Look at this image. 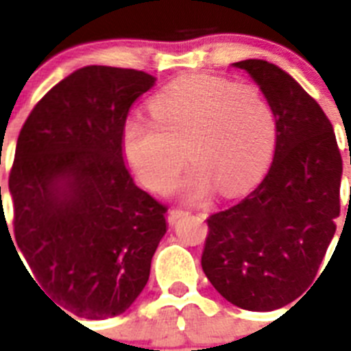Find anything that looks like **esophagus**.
<instances>
[{"mask_svg": "<svg viewBox=\"0 0 351 351\" xmlns=\"http://www.w3.org/2000/svg\"><path fill=\"white\" fill-rule=\"evenodd\" d=\"M188 214V210H182V209H170L169 214H167V219H169V223H176L178 219H181L182 216H186Z\"/></svg>", "mask_w": 351, "mask_h": 351, "instance_id": "34e87169", "label": "esophagus"}]
</instances>
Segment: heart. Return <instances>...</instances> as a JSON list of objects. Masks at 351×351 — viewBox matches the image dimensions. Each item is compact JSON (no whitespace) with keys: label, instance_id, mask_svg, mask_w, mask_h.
<instances>
[{"label":"heart","instance_id":"obj_1","mask_svg":"<svg viewBox=\"0 0 351 351\" xmlns=\"http://www.w3.org/2000/svg\"><path fill=\"white\" fill-rule=\"evenodd\" d=\"M149 110L153 119H126L121 142L142 184L156 193L178 182L188 158L186 197L202 200L214 188L234 197L256 181L274 151V110L253 84L179 77L151 98Z\"/></svg>","mask_w":351,"mask_h":351}]
</instances>
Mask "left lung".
I'll return each instance as SVG.
<instances>
[{"mask_svg":"<svg viewBox=\"0 0 351 351\" xmlns=\"http://www.w3.org/2000/svg\"><path fill=\"white\" fill-rule=\"evenodd\" d=\"M234 64L274 110V160L244 200L210 214L202 269L237 308L272 311L302 295L318 274L336 234L343 160L328 117L287 71L263 60Z\"/></svg>","mask_w":351,"mask_h":351,"instance_id":"obj_1","label":"left lung"}]
</instances>
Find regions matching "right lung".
Listing matches in <instances>:
<instances>
[{
	"instance_id": "add662e5",
	"label": "right lung",
	"mask_w": 351,
	"mask_h": 351,
	"mask_svg": "<svg viewBox=\"0 0 351 351\" xmlns=\"http://www.w3.org/2000/svg\"><path fill=\"white\" fill-rule=\"evenodd\" d=\"M153 86L141 70L84 66L43 96L19 133L8 178L14 247L63 313L117 316L149 280L167 206L133 182L121 135Z\"/></svg>"
}]
</instances>
